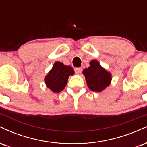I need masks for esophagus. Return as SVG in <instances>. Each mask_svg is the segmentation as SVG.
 <instances>
[{"mask_svg": "<svg viewBox=\"0 0 147 147\" xmlns=\"http://www.w3.org/2000/svg\"><path fill=\"white\" fill-rule=\"evenodd\" d=\"M82 71V68H77L75 69V72L76 74H77V75H79V74L81 73Z\"/></svg>", "mask_w": 147, "mask_h": 147, "instance_id": "34e87169", "label": "esophagus"}]
</instances>
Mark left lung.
I'll use <instances>...</instances> for the list:
<instances>
[{
    "label": "left lung",
    "instance_id": "left-lung-1",
    "mask_svg": "<svg viewBox=\"0 0 147 147\" xmlns=\"http://www.w3.org/2000/svg\"><path fill=\"white\" fill-rule=\"evenodd\" d=\"M88 87L94 92H102L109 86L112 80L111 72L104 68L96 59L90 61V66L83 70Z\"/></svg>",
    "mask_w": 147,
    "mask_h": 147
}]
</instances>
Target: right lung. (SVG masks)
I'll list each match as a JSON object with an SVG mask.
<instances>
[{
    "instance_id": "obj_1",
    "label": "right lung",
    "mask_w": 147,
    "mask_h": 147,
    "mask_svg": "<svg viewBox=\"0 0 147 147\" xmlns=\"http://www.w3.org/2000/svg\"><path fill=\"white\" fill-rule=\"evenodd\" d=\"M75 74L73 68L70 65H65L63 63L56 61L51 70L45 77L46 86L53 92H59L65 88L68 77Z\"/></svg>"
}]
</instances>
